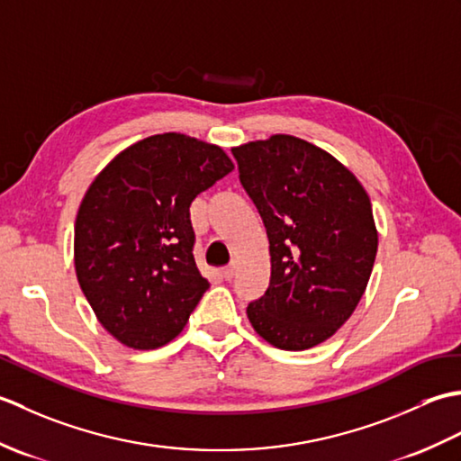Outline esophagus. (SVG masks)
<instances>
[{"label":"esophagus","instance_id":"34e87169","mask_svg":"<svg viewBox=\"0 0 461 461\" xmlns=\"http://www.w3.org/2000/svg\"><path fill=\"white\" fill-rule=\"evenodd\" d=\"M236 271H238V263H236V261H231L228 267H223V271H221V273H223V277L230 281L233 276H236Z\"/></svg>","mask_w":461,"mask_h":461}]
</instances>
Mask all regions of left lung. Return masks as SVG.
Returning <instances> with one entry per match:
<instances>
[{
  "label": "left lung",
  "mask_w": 461,
  "mask_h": 461,
  "mask_svg": "<svg viewBox=\"0 0 461 461\" xmlns=\"http://www.w3.org/2000/svg\"><path fill=\"white\" fill-rule=\"evenodd\" d=\"M231 152L271 256L269 287L249 303L248 319L281 350L317 347L368 285L378 249L368 194L335 156L297 136L273 134Z\"/></svg>",
  "instance_id": "8db88e82"
}]
</instances>
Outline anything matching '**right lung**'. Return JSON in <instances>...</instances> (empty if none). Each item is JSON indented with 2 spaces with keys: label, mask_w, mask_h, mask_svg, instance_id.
Returning <instances> with one entry per match:
<instances>
[{
  "label": "right lung",
  "mask_w": 461,
  "mask_h": 461,
  "mask_svg": "<svg viewBox=\"0 0 461 461\" xmlns=\"http://www.w3.org/2000/svg\"><path fill=\"white\" fill-rule=\"evenodd\" d=\"M233 170L220 146L180 132L124 149L86 190L75 271L96 319L124 347L178 337L210 283L194 259L190 205Z\"/></svg>",
  "instance_id": "add662e5"
}]
</instances>
